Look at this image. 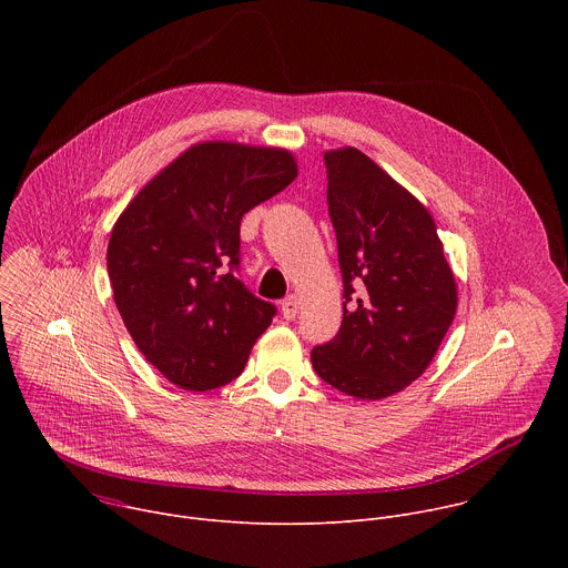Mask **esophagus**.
Instances as JSON below:
<instances>
[{"mask_svg":"<svg viewBox=\"0 0 568 568\" xmlns=\"http://www.w3.org/2000/svg\"><path fill=\"white\" fill-rule=\"evenodd\" d=\"M281 314H283V318L285 321H292V318H296V314H298V298L292 294V296H287L283 303H281Z\"/></svg>","mask_w":568,"mask_h":568,"instance_id":"esophagus-1","label":"esophagus"}]
</instances>
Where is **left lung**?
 Here are the masks:
<instances>
[{"label":"left lung","mask_w":568,"mask_h":568,"mask_svg":"<svg viewBox=\"0 0 568 568\" xmlns=\"http://www.w3.org/2000/svg\"><path fill=\"white\" fill-rule=\"evenodd\" d=\"M344 281L339 333L312 348L316 375L359 399L418 379L456 314V281L429 211L357 148L323 156Z\"/></svg>","instance_id":"left-lung-1"}]
</instances>
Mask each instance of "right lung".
<instances>
[{"mask_svg": "<svg viewBox=\"0 0 568 568\" xmlns=\"http://www.w3.org/2000/svg\"><path fill=\"white\" fill-rule=\"evenodd\" d=\"M298 175L287 150L206 141L148 182L108 245L114 303L143 357L186 390L235 379L276 305L240 267V220Z\"/></svg>", "mask_w": 568, "mask_h": 568, "instance_id": "add662e5", "label": "right lung"}]
</instances>
